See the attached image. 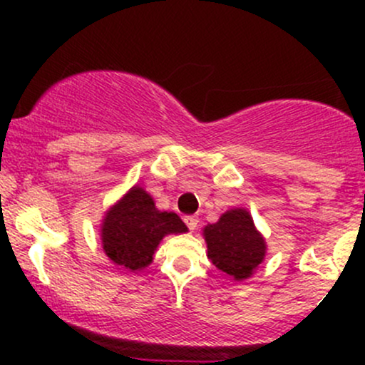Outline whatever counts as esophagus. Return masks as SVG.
Returning <instances> with one entry per match:
<instances>
[{
  "instance_id": "1",
  "label": "esophagus",
  "mask_w": 365,
  "mask_h": 365,
  "mask_svg": "<svg viewBox=\"0 0 365 365\" xmlns=\"http://www.w3.org/2000/svg\"><path fill=\"white\" fill-rule=\"evenodd\" d=\"M183 221H185V225L188 226V230H190V232H194V230L197 228V223H199L197 216H185L183 217Z\"/></svg>"
}]
</instances>
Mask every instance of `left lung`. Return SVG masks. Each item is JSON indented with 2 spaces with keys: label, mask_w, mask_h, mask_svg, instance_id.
<instances>
[{
  "label": "left lung",
  "mask_w": 365,
  "mask_h": 365,
  "mask_svg": "<svg viewBox=\"0 0 365 365\" xmlns=\"http://www.w3.org/2000/svg\"><path fill=\"white\" fill-rule=\"evenodd\" d=\"M202 237L209 261L233 282L249 279L266 257V238L245 207L223 212L216 223L204 226Z\"/></svg>",
  "instance_id": "8db88e82"
}]
</instances>
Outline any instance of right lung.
<instances>
[{"instance_id": "obj_1", "label": "right lung", "mask_w": 365, "mask_h": 365, "mask_svg": "<svg viewBox=\"0 0 365 365\" xmlns=\"http://www.w3.org/2000/svg\"><path fill=\"white\" fill-rule=\"evenodd\" d=\"M185 232L188 228L178 215L159 211L153 195L133 185L104 212L99 235L104 254L115 266L140 271L153 262L163 238Z\"/></svg>"}]
</instances>
